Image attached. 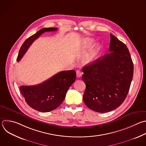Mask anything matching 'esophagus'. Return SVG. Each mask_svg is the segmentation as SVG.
I'll return each instance as SVG.
<instances>
[{
  "instance_id": "obj_1",
  "label": "esophagus",
  "mask_w": 146,
  "mask_h": 146,
  "mask_svg": "<svg viewBox=\"0 0 146 146\" xmlns=\"http://www.w3.org/2000/svg\"><path fill=\"white\" fill-rule=\"evenodd\" d=\"M82 74V73L80 70H77L76 71V75H77V77L79 78V77H81Z\"/></svg>"
}]
</instances>
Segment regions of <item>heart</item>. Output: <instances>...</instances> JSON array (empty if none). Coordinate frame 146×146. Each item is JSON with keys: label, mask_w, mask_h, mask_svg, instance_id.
<instances>
[{"label": "heart", "mask_w": 146, "mask_h": 146, "mask_svg": "<svg viewBox=\"0 0 146 146\" xmlns=\"http://www.w3.org/2000/svg\"><path fill=\"white\" fill-rule=\"evenodd\" d=\"M93 46V40L89 39H85L82 42V47L85 49H88V48H90L92 46ZM99 48H94L90 52V53L86 56L85 60V62L87 64H92L96 57L97 54H98Z\"/></svg>", "instance_id": "b5f03b06"}]
</instances>
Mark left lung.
Instances as JSON below:
<instances>
[{"label": "left lung", "instance_id": "1", "mask_svg": "<svg viewBox=\"0 0 146 146\" xmlns=\"http://www.w3.org/2000/svg\"><path fill=\"white\" fill-rule=\"evenodd\" d=\"M110 35V53L82 69L86 85L84 102L100 113L113 111L124 102L133 78V64L127 47Z\"/></svg>", "mask_w": 146, "mask_h": 146}]
</instances>
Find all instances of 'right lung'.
Listing matches in <instances>:
<instances>
[{
	"instance_id": "add662e5",
	"label": "right lung",
	"mask_w": 146,
	"mask_h": 146,
	"mask_svg": "<svg viewBox=\"0 0 146 146\" xmlns=\"http://www.w3.org/2000/svg\"><path fill=\"white\" fill-rule=\"evenodd\" d=\"M57 28H43L27 38L22 45L17 60L19 62L32 43L44 32L57 31ZM74 70L60 72L41 84L32 86H21L19 90L27 104L42 112L52 111L64 102L66 92L75 81Z\"/></svg>"
}]
</instances>
